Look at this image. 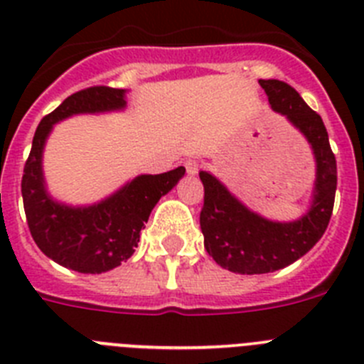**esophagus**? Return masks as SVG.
Listing matches in <instances>:
<instances>
[{
  "label": "esophagus",
  "mask_w": 364,
  "mask_h": 364,
  "mask_svg": "<svg viewBox=\"0 0 364 364\" xmlns=\"http://www.w3.org/2000/svg\"><path fill=\"white\" fill-rule=\"evenodd\" d=\"M185 168L188 173H196L198 172V168H200V163H198L196 159H188L185 161Z\"/></svg>",
  "instance_id": "34e87169"
}]
</instances>
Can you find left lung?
Instances as JSON below:
<instances>
[{"label":"left lung","instance_id":"obj_1","mask_svg":"<svg viewBox=\"0 0 364 364\" xmlns=\"http://www.w3.org/2000/svg\"><path fill=\"white\" fill-rule=\"evenodd\" d=\"M260 86L274 112L286 115L314 148L317 181L309 213L291 223H277L251 213L216 178L200 172L205 188L200 214L205 249L223 269L240 274L273 273L304 257L330 223L337 188V163L321 115L286 82L271 78L260 80Z\"/></svg>","mask_w":364,"mask_h":364}]
</instances>
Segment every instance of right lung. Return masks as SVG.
<instances>
[{
  "instance_id": "obj_1",
  "label": "right lung",
  "mask_w": 364,
  "mask_h": 364,
  "mask_svg": "<svg viewBox=\"0 0 364 364\" xmlns=\"http://www.w3.org/2000/svg\"><path fill=\"white\" fill-rule=\"evenodd\" d=\"M124 104V90L107 86L69 95L38 124L25 161L21 196L31 236L46 257L78 273H104L128 260L151 208L185 176L183 166L157 176H139L112 198L86 208H71L50 200L43 188L42 150L53 124L75 113L109 112Z\"/></svg>"
}]
</instances>
